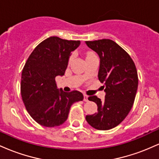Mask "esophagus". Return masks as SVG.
<instances>
[{"mask_svg": "<svg viewBox=\"0 0 159 159\" xmlns=\"http://www.w3.org/2000/svg\"><path fill=\"white\" fill-rule=\"evenodd\" d=\"M84 101L88 102V96H87L86 94H84Z\"/></svg>", "mask_w": 159, "mask_h": 159, "instance_id": "34e87169", "label": "esophagus"}]
</instances>
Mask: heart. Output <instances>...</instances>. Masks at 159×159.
<instances>
[{
    "label": "heart",
    "mask_w": 159,
    "mask_h": 159,
    "mask_svg": "<svg viewBox=\"0 0 159 159\" xmlns=\"http://www.w3.org/2000/svg\"><path fill=\"white\" fill-rule=\"evenodd\" d=\"M94 54H93V53H91V52H90V53H88V54H87V57H89V56H91V55H93ZM72 57H71L70 58H69V63H70V61H72Z\"/></svg>",
    "instance_id": "1"
}]
</instances>
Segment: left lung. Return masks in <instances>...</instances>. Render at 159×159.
<instances>
[{
    "mask_svg": "<svg viewBox=\"0 0 159 159\" xmlns=\"http://www.w3.org/2000/svg\"><path fill=\"white\" fill-rule=\"evenodd\" d=\"M100 58L98 78L105 92V101L96 96L88 98L98 106V112L86 120L98 130H109L126 117L132 109L138 86V72L131 57L111 39L86 41Z\"/></svg>",
    "mask_w": 159,
    "mask_h": 159,
    "instance_id": "8db88e82",
    "label": "left lung"
}]
</instances>
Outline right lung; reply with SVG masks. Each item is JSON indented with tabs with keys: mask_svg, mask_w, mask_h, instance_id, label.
Listing matches in <instances>:
<instances>
[{
	"mask_svg": "<svg viewBox=\"0 0 159 159\" xmlns=\"http://www.w3.org/2000/svg\"><path fill=\"white\" fill-rule=\"evenodd\" d=\"M80 43L78 40L51 36L36 47L24 66L21 97L27 112L39 125H62L68 118L72 104L83 100L81 92L59 90L55 81L57 76L64 75L71 52Z\"/></svg>",
	"mask_w": 159,
	"mask_h": 159,
	"instance_id": "add662e5",
	"label": "right lung"
}]
</instances>
